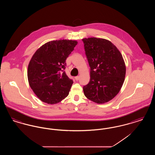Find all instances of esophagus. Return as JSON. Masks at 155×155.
I'll list each match as a JSON object with an SVG mask.
<instances>
[{
  "instance_id": "esophagus-1",
  "label": "esophagus",
  "mask_w": 155,
  "mask_h": 155,
  "mask_svg": "<svg viewBox=\"0 0 155 155\" xmlns=\"http://www.w3.org/2000/svg\"><path fill=\"white\" fill-rule=\"evenodd\" d=\"M75 79L76 81H78L80 79V77L79 76H77V77H75Z\"/></svg>"
}]
</instances>
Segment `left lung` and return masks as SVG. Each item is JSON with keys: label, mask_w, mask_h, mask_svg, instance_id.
Segmentation results:
<instances>
[{"label": "left lung", "mask_w": 155, "mask_h": 155, "mask_svg": "<svg viewBox=\"0 0 155 155\" xmlns=\"http://www.w3.org/2000/svg\"><path fill=\"white\" fill-rule=\"evenodd\" d=\"M91 68L90 81L83 87L85 96L96 103L110 101L118 94L125 80L122 54L110 41L97 38L82 39Z\"/></svg>", "instance_id": "obj_1"}]
</instances>
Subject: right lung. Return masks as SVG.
<instances>
[{
  "mask_svg": "<svg viewBox=\"0 0 155 155\" xmlns=\"http://www.w3.org/2000/svg\"><path fill=\"white\" fill-rule=\"evenodd\" d=\"M77 41L48 42L37 49L30 60L27 76L30 87L43 102L56 104L68 95L73 81L64 70L66 60L77 45Z\"/></svg>",
  "mask_w": 155,
  "mask_h": 155,
  "instance_id": "obj_1",
  "label": "right lung"
}]
</instances>
